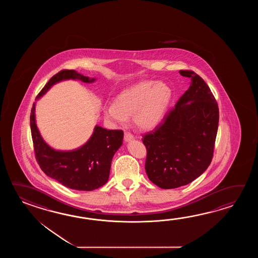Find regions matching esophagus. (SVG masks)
<instances>
[{
    "instance_id": "1",
    "label": "esophagus",
    "mask_w": 258,
    "mask_h": 258,
    "mask_svg": "<svg viewBox=\"0 0 258 258\" xmlns=\"http://www.w3.org/2000/svg\"><path fill=\"white\" fill-rule=\"evenodd\" d=\"M134 139V136L132 135L130 132H124V141L129 142Z\"/></svg>"
}]
</instances>
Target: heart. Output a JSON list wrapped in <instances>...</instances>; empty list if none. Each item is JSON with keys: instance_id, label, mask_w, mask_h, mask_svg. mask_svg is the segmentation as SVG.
I'll return each mask as SVG.
<instances>
[{"instance_id": "b5f03b06", "label": "heart", "mask_w": 258, "mask_h": 258, "mask_svg": "<svg viewBox=\"0 0 258 258\" xmlns=\"http://www.w3.org/2000/svg\"><path fill=\"white\" fill-rule=\"evenodd\" d=\"M172 92L163 82L142 81L126 88L114 99V105L105 106V118L110 122L124 125L133 116L134 123L142 130L157 126L169 107Z\"/></svg>"}]
</instances>
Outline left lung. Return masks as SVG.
<instances>
[{
  "label": "left lung",
  "mask_w": 258,
  "mask_h": 258,
  "mask_svg": "<svg viewBox=\"0 0 258 258\" xmlns=\"http://www.w3.org/2000/svg\"><path fill=\"white\" fill-rule=\"evenodd\" d=\"M191 84L154 131L143 137L148 179L162 189L186 185L213 158L219 107L209 86L195 72L180 71Z\"/></svg>",
  "instance_id": "8db88e82"
}]
</instances>
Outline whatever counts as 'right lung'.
Returning a JSON list of instances; mask_svg holds the SVG:
<instances>
[{
	"label": "right lung",
	"mask_w": 258,
	"mask_h": 258,
	"mask_svg": "<svg viewBox=\"0 0 258 258\" xmlns=\"http://www.w3.org/2000/svg\"><path fill=\"white\" fill-rule=\"evenodd\" d=\"M68 79L84 83L95 81V78L90 79L75 70H61L49 79L36 99H40L56 83ZM35 105L30 113V128L36 159L44 173L62 185L78 191H92L104 185L109 180L112 158L122 144L123 132L96 125L92 136L81 148L71 151L55 150L39 134Z\"/></svg>",
	"instance_id": "right-lung-1"
}]
</instances>
